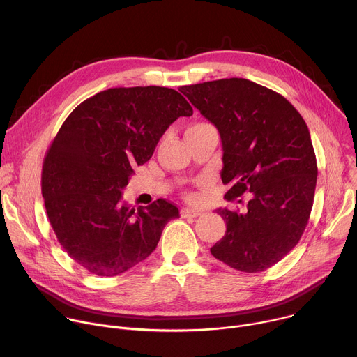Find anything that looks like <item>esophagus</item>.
Segmentation results:
<instances>
[{
  "label": "esophagus",
  "mask_w": 357,
  "mask_h": 357,
  "mask_svg": "<svg viewBox=\"0 0 357 357\" xmlns=\"http://www.w3.org/2000/svg\"><path fill=\"white\" fill-rule=\"evenodd\" d=\"M181 215H182L183 218H197V216H199V215H201V212H199V211H195V209L183 208V209L181 211Z\"/></svg>",
  "instance_id": "34e87169"
}]
</instances>
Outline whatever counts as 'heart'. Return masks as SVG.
I'll return each instance as SVG.
<instances>
[{
  "label": "heart",
  "instance_id": "b5f03b06",
  "mask_svg": "<svg viewBox=\"0 0 357 357\" xmlns=\"http://www.w3.org/2000/svg\"><path fill=\"white\" fill-rule=\"evenodd\" d=\"M205 125H208V123H202V122H199V123H193V125H190V126L188 128V131H190V129H198V128H202V126H205Z\"/></svg>",
  "mask_w": 357,
  "mask_h": 357
}]
</instances>
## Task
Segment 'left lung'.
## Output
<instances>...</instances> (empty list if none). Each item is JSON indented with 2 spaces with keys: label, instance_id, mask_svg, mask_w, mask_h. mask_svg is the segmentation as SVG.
I'll list each match as a JSON object with an SVG mask.
<instances>
[{
  "label": "left lung",
  "instance_id": "8db88e82",
  "mask_svg": "<svg viewBox=\"0 0 357 357\" xmlns=\"http://www.w3.org/2000/svg\"><path fill=\"white\" fill-rule=\"evenodd\" d=\"M179 91L219 131L225 198L250 193L246 212L216 211L226 234L211 253L236 271L262 272L298 245L310 216L317 165L307 125L284 96L245 78Z\"/></svg>",
  "mask_w": 357,
  "mask_h": 357
}]
</instances>
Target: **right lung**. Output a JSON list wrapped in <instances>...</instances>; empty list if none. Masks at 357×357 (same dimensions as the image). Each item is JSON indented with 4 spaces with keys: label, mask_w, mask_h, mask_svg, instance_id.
I'll list each match as a JSON object with an SVG mask.
<instances>
[{
    "label": "right lung",
    "mask_w": 357,
    "mask_h": 357,
    "mask_svg": "<svg viewBox=\"0 0 357 357\" xmlns=\"http://www.w3.org/2000/svg\"><path fill=\"white\" fill-rule=\"evenodd\" d=\"M192 114L171 88H109L62 123L44 159L41 190L58 242L84 269L96 276L126 272L179 218L165 199L138 209L121 199L134 167L151 159L172 122Z\"/></svg>",
    "instance_id": "add662e5"
}]
</instances>
